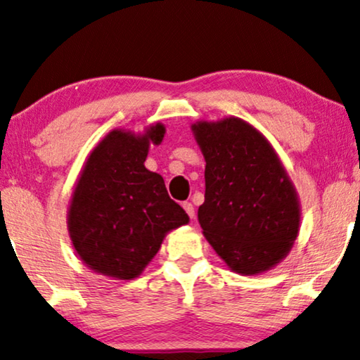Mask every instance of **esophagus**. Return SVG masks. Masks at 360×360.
Masks as SVG:
<instances>
[{"label": "esophagus", "mask_w": 360, "mask_h": 360, "mask_svg": "<svg viewBox=\"0 0 360 360\" xmlns=\"http://www.w3.org/2000/svg\"><path fill=\"white\" fill-rule=\"evenodd\" d=\"M183 207H184V211L188 212V216L191 217V219H193L194 217V206L191 202H183Z\"/></svg>", "instance_id": "obj_1"}]
</instances>
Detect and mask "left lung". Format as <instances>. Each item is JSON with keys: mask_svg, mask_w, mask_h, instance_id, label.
Listing matches in <instances>:
<instances>
[{"mask_svg": "<svg viewBox=\"0 0 360 360\" xmlns=\"http://www.w3.org/2000/svg\"><path fill=\"white\" fill-rule=\"evenodd\" d=\"M206 169L198 219L204 238L240 276L272 269L301 229L297 191L269 139L251 122L229 116L191 124Z\"/></svg>", "mask_w": 360, "mask_h": 360, "instance_id": "1", "label": "left lung"}]
</instances>
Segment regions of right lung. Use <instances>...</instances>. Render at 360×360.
Here are the masks:
<instances>
[{"label":"right lung","instance_id":"right-lung-1","mask_svg":"<svg viewBox=\"0 0 360 360\" xmlns=\"http://www.w3.org/2000/svg\"><path fill=\"white\" fill-rule=\"evenodd\" d=\"M166 126L109 131L91 149L72 189L68 233L91 271L131 281L153 261L166 234L189 216L167 195L165 179L144 166L151 144L159 146Z\"/></svg>","mask_w":360,"mask_h":360}]
</instances>
